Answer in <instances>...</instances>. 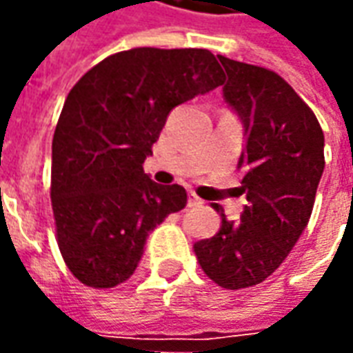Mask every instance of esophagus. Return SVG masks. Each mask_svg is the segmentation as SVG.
Here are the masks:
<instances>
[{"label": "esophagus", "mask_w": 353, "mask_h": 353, "mask_svg": "<svg viewBox=\"0 0 353 353\" xmlns=\"http://www.w3.org/2000/svg\"><path fill=\"white\" fill-rule=\"evenodd\" d=\"M187 204H189V206H200V204H202V200H200L194 192H189V200H187Z\"/></svg>", "instance_id": "obj_1"}]
</instances>
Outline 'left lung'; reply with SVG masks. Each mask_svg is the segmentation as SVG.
I'll use <instances>...</instances> for the list:
<instances>
[{
	"label": "left lung",
	"instance_id": "8db88e82",
	"mask_svg": "<svg viewBox=\"0 0 353 353\" xmlns=\"http://www.w3.org/2000/svg\"><path fill=\"white\" fill-rule=\"evenodd\" d=\"M223 100L244 126L238 168L248 204L238 221L221 206V229L194 244L202 270L225 289L265 281L285 261L310 221L325 168L318 119L278 73L219 54Z\"/></svg>",
	"mask_w": 353,
	"mask_h": 353
}]
</instances>
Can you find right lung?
Wrapping results in <instances>:
<instances>
[{
    "label": "right lung",
    "mask_w": 353,
    "mask_h": 353,
    "mask_svg": "<svg viewBox=\"0 0 353 353\" xmlns=\"http://www.w3.org/2000/svg\"><path fill=\"white\" fill-rule=\"evenodd\" d=\"M223 83L206 49H132L101 60L65 98L52 138L50 200L72 274L105 289L136 272L149 234L183 210L181 185L143 172L170 111Z\"/></svg>",
    "instance_id": "add662e5"
}]
</instances>
